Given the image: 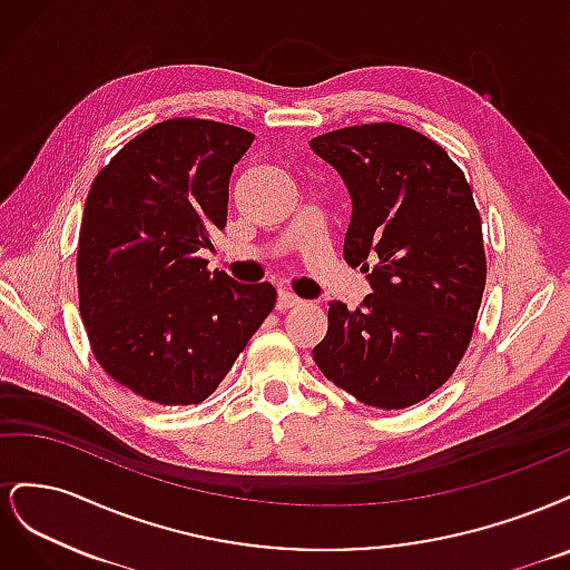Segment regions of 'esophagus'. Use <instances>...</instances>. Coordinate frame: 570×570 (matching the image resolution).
I'll use <instances>...</instances> for the list:
<instances>
[{"label": "esophagus", "instance_id": "34e87169", "mask_svg": "<svg viewBox=\"0 0 570 570\" xmlns=\"http://www.w3.org/2000/svg\"><path fill=\"white\" fill-rule=\"evenodd\" d=\"M299 304H302V299L297 295H292V292H287V289H281L278 302H275V308H278V312H287V308H295Z\"/></svg>", "mask_w": 570, "mask_h": 570}]
</instances>
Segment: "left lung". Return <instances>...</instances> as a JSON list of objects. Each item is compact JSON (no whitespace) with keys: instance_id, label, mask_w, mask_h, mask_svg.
<instances>
[{"instance_id":"8db88e82","label":"left lung","mask_w":570,"mask_h":570,"mask_svg":"<svg viewBox=\"0 0 570 570\" xmlns=\"http://www.w3.org/2000/svg\"><path fill=\"white\" fill-rule=\"evenodd\" d=\"M312 149L347 183L344 262L373 287L354 312L327 308L316 366L366 406L419 404L469 350L488 281L471 185L444 147L400 124L340 128Z\"/></svg>"}]
</instances>
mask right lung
Returning <instances> with one entry per match:
<instances>
[{"mask_svg":"<svg viewBox=\"0 0 570 570\" xmlns=\"http://www.w3.org/2000/svg\"><path fill=\"white\" fill-rule=\"evenodd\" d=\"M249 130L168 118L99 170L78 235V299L97 364L147 402L209 396L273 312L271 283L206 268L226 228L233 166Z\"/></svg>","mask_w":570,"mask_h":570,"instance_id":"obj_1","label":"right lung"}]
</instances>
